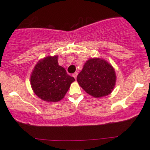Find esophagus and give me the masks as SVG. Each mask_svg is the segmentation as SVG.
I'll return each mask as SVG.
<instances>
[{
    "label": "esophagus",
    "instance_id": "34e87169",
    "mask_svg": "<svg viewBox=\"0 0 150 150\" xmlns=\"http://www.w3.org/2000/svg\"><path fill=\"white\" fill-rule=\"evenodd\" d=\"M77 75H78V73L77 72H75V73L73 74L72 76H73V77L76 79V77H77Z\"/></svg>",
    "mask_w": 150,
    "mask_h": 150
}]
</instances>
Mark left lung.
<instances>
[{"label": "left lung", "instance_id": "8db88e82", "mask_svg": "<svg viewBox=\"0 0 150 150\" xmlns=\"http://www.w3.org/2000/svg\"><path fill=\"white\" fill-rule=\"evenodd\" d=\"M116 79L114 67L105 59L99 57L88 59L76 79L86 93L95 98L111 93Z\"/></svg>", "mask_w": 150, "mask_h": 150}]
</instances>
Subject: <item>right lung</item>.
<instances>
[{
    "instance_id": "right-lung-1",
    "label": "right lung",
    "mask_w": 150,
    "mask_h": 150,
    "mask_svg": "<svg viewBox=\"0 0 150 150\" xmlns=\"http://www.w3.org/2000/svg\"><path fill=\"white\" fill-rule=\"evenodd\" d=\"M75 81L59 65L58 55L44 57L36 63L30 77L35 94L49 102L60 101L65 97L71 84Z\"/></svg>"
}]
</instances>
